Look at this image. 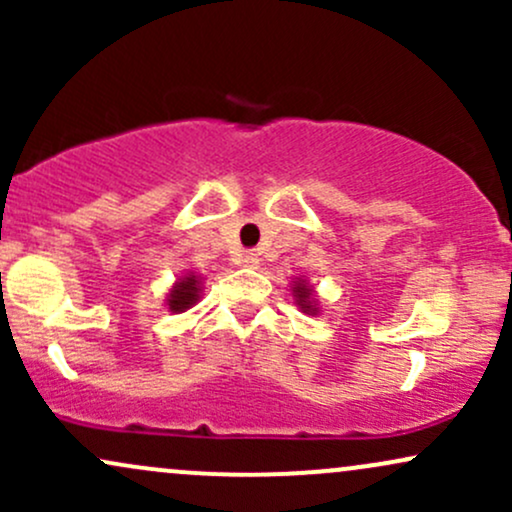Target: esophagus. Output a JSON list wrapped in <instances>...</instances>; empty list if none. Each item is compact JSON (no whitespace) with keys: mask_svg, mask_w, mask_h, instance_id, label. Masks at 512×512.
<instances>
[{"mask_svg":"<svg viewBox=\"0 0 512 512\" xmlns=\"http://www.w3.org/2000/svg\"><path fill=\"white\" fill-rule=\"evenodd\" d=\"M240 264H243V267H250V269H255L257 264H260V257H257V252L248 250V252H243V257H240Z\"/></svg>","mask_w":512,"mask_h":512,"instance_id":"34e87169","label":"esophagus"}]
</instances>
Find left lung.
<instances>
[{"mask_svg": "<svg viewBox=\"0 0 512 512\" xmlns=\"http://www.w3.org/2000/svg\"><path fill=\"white\" fill-rule=\"evenodd\" d=\"M296 296H298V303H301L303 308L308 310V313H315V308H313V305L308 303V298H310V291L305 289V286H303V289H301V286H296Z\"/></svg>", "mask_w": 512, "mask_h": 512, "instance_id": "obj_1", "label": "left lung"}]
</instances>
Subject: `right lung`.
Returning <instances> with one entry per match:
<instances>
[{
	"label": "right lung",
	"mask_w": 512,
	"mask_h": 512,
	"mask_svg": "<svg viewBox=\"0 0 512 512\" xmlns=\"http://www.w3.org/2000/svg\"><path fill=\"white\" fill-rule=\"evenodd\" d=\"M197 279L195 276H185V279L178 281V284L173 286V291H170V310H175V313H182V310L190 308L192 303L197 301L199 296V289H197Z\"/></svg>",
	"instance_id": "obj_1"
}]
</instances>
